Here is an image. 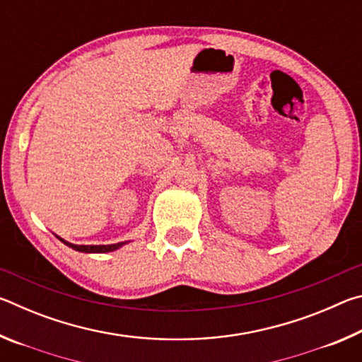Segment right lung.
Listing matches in <instances>:
<instances>
[{
    "label": "right lung",
    "instance_id": "add662e5",
    "mask_svg": "<svg viewBox=\"0 0 362 362\" xmlns=\"http://www.w3.org/2000/svg\"><path fill=\"white\" fill-rule=\"evenodd\" d=\"M60 241L66 246L78 250V252H112V250H116L118 247H121L124 243H118V244H108V246H76V244H71V243H66L64 241L62 238H59Z\"/></svg>",
    "mask_w": 362,
    "mask_h": 362
}]
</instances>
